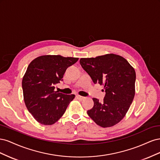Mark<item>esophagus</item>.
Listing matches in <instances>:
<instances>
[{
  "label": "esophagus",
  "mask_w": 160,
  "mask_h": 160,
  "mask_svg": "<svg viewBox=\"0 0 160 160\" xmlns=\"http://www.w3.org/2000/svg\"><path fill=\"white\" fill-rule=\"evenodd\" d=\"M76 98L78 99L79 101H82V100H83L85 99L84 97H82V96H80V95H77Z\"/></svg>",
  "instance_id": "obj_1"
}]
</instances>
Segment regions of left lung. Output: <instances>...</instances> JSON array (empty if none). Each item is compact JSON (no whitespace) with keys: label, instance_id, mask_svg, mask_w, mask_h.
Instances as JSON below:
<instances>
[{"label":"left lung","instance_id":"8db88e82","mask_svg":"<svg viewBox=\"0 0 160 160\" xmlns=\"http://www.w3.org/2000/svg\"><path fill=\"white\" fill-rule=\"evenodd\" d=\"M80 64L95 84L104 85L105 92L103 102L93 98L94 105L88 111V115L101 127L113 126L125 117L133 100L134 69L123 57L115 54L81 58Z\"/></svg>","mask_w":160,"mask_h":160}]
</instances>
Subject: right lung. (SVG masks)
I'll return each mask as SVG.
<instances>
[{"mask_svg":"<svg viewBox=\"0 0 160 160\" xmlns=\"http://www.w3.org/2000/svg\"><path fill=\"white\" fill-rule=\"evenodd\" d=\"M79 58L61 55H42L28 65L22 81L25 103L38 123L52 125L64 114L75 95H65L55 90L66 69Z\"/></svg>","mask_w":160,"mask_h":160,"instance_id":"1","label":"right lung"}]
</instances>
